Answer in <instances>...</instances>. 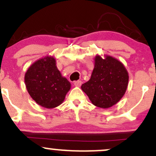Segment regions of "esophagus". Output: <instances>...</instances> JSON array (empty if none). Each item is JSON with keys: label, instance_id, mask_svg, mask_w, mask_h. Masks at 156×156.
Here are the masks:
<instances>
[{"label": "esophagus", "instance_id": "1", "mask_svg": "<svg viewBox=\"0 0 156 156\" xmlns=\"http://www.w3.org/2000/svg\"><path fill=\"white\" fill-rule=\"evenodd\" d=\"M82 85V82L80 80H77V81L74 82V86H76V87H80Z\"/></svg>", "mask_w": 156, "mask_h": 156}]
</instances>
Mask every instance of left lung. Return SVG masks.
<instances>
[{"mask_svg": "<svg viewBox=\"0 0 156 156\" xmlns=\"http://www.w3.org/2000/svg\"><path fill=\"white\" fill-rule=\"evenodd\" d=\"M91 78L81 89L94 105L108 108L122 98L128 86L129 75L124 64L116 58L105 55L95 58Z\"/></svg>", "mask_w": 156, "mask_h": 156, "instance_id": "8db88e82", "label": "left lung"}]
</instances>
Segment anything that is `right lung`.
I'll list each match as a JSON object with an SVG mask.
<instances>
[{
  "mask_svg": "<svg viewBox=\"0 0 156 156\" xmlns=\"http://www.w3.org/2000/svg\"><path fill=\"white\" fill-rule=\"evenodd\" d=\"M24 80L29 95L45 108H54L62 104L71 87L70 82L58 70L56 60L52 56L34 62L28 68Z\"/></svg>",
  "mask_w": 156,
  "mask_h": 156,
  "instance_id": "obj_1",
  "label": "right lung"
}]
</instances>
